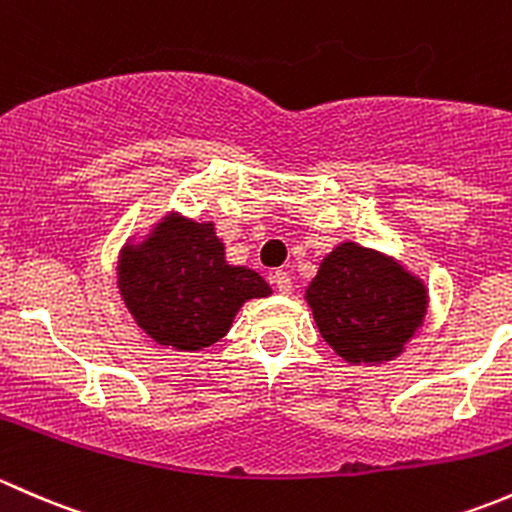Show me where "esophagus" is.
<instances>
[{
    "label": "esophagus",
    "instance_id": "34e87169",
    "mask_svg": "<svg viewBox=\"0 0 512 512\" xmlns=\"http://www.w3.org/2000/svg\"><path fill=\"white\" fill-rule=\"evenodd\" d=\"M271 283H273V286H276V291L283 293V295H288V293L293 291V281H291V276H288L286 271H276V273H273Z\"/></svg>",
    "mask_w": 512,
    "mask_h": 512
}]
</instances>
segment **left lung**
I'll use <instances>...</instances> for the list:
<instances>
[{
	"label": "left lung",
	"mask_w": 512,
	"mask_h": 512,
	"mask_svg": "<svg viewBox=\"0 0 512 512\" xmlns=\"http://www.w3.org/2000/svg\"><path fill=\"white\" fill-rule=\"evenodd\" d=\"M305 295L320 335L347 362L392 360L426 313L424 286L357 244L337 246Z\"/></svg>",
	"instance_id": "left-lung-1"
}]
</instances>
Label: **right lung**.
<instances>
[{
  "mask_svg": "<svg viewBox=\"0 0 512 512\" xmlns=\"http://www.w3.org/2000/svg\"><path fill=\"white\" fill-rule=\"evenodd\" d=\"M120 293L133 318L160 345L202 350L229 330L249 298L271 293L256 271L229 266L214 224L170 217L140 249L120 258Z\"/></svg>",
  "mask_w": 512,
  "mask_h": 512,
  "instance_id": "1",
  "label": "right lung"
}]
</instances>
